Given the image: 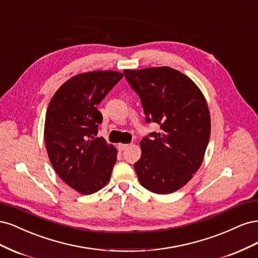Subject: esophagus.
I'll return each instance as SVG.
<instances>
[{
	"mask_svg": "<svg viewBox=\"0 0 258 258\" xmlns=\"http://www.w3.org/2000/svg\"><path fill=\"white\" fill-rule=\"evenodd\" d=\"M129 147V144H122V143H120V144H118V150L119 151H124V150H127V148Z\"/></svg>",
	"mask_w": 258,
	"mask_h": 258,
	"instance_id": "obj_1",
	"label": "esophagus"
}]
</instances>
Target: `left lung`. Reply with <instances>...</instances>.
<instances>
[{"mask_svg":"<svg viewBox=\"0 0 258 258\" xmlns=\"http://www.w3.org/2000/svg\"><path fill=\"white\" fill-rule=\"evenodd\" d=\"M147 122L160 132L142 139L135 170L141 185L167 195L188 183L200 168L209 143L211 119L207 101L189 77L169 67L124 70Z\"/></svg>","mask_w":258,"mask_h":258,"instance_id":"obj_1","label":"left lung"}]
</instances>
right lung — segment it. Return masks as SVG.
<instances>
[{"instance_id":"right-lung-1","label":"right lung","mask_w":258,"mask_h":258,"mask_svg":"<svg viewBox=\"0 0 258 258\" xmlns=\"http://www.w3.org/2000/svg\"><path fill=\"white\" fill-rule=\"evenodd\" d=\"M122 76L115 71L75 75L56 91L46 112L44 139L51 166L83 195L100 190L111 178L117 151L97 138L103 119L97 106Z\"/></svg>"}]
</instances>
